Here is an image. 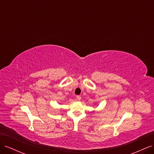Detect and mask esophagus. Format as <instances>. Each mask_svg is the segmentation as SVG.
<instances>
[{
    "instance_id": "obj_1",
    "label": "esophagus",
    "mask_w": 154,
    "mask_h": 154,
    "mask_svg": "<svg viewBox=\"0 0 154 154\" xmlns=\"http://www.w3.org/2000/svg\"><path fill=\"white\" fill-rule=\"evenodd\" d=\"M81 98H82V97H81L80 96H76V99H77L78 101H80V100H81Z\"/></svg>"
}]
</instances>
